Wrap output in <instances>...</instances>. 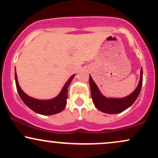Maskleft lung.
<instances>
[{"mask_svg": "<svg viewBox=\"0 0 158 158\" xmlns=\"http://www.w3.org/2000/svg\"><path fill=\"white\" fill-rule=\"evenodd\" d=\"M89 83L91 91V97L96 107L101 111L109 114H115L123 112L132 106L140 93L143 85V69L140 70V78L136 89L130 95L124 98H107L101 94L97 85L90 76Z\"/></svg>", "mask_w": 158, "mask_h": 158, "instance_id": "obj_1", "label": "left lung"}]
</instances>
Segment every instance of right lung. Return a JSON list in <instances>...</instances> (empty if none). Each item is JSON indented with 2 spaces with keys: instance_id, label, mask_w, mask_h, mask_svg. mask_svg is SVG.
Here are the masks:
<instances>
[{
  "instance_id": "1",
  "label": "right lung",
  "mask_w": 158,
  "mask_h": 158,
  "mask_svg": "<svg viewBox=\"0 0 158 158\" xmlns=\"http://www.w3.org/2000/svg\"><path fill=\"white\" fill-rule=\"evenodd\" d=\"M75 74L70 77V79L65 83L64 86L61 89L60 94L57 97L48 100H40L35 98L30 97L21 90L18 82V78L16 72H15V79L16 88H17L18 93L22 101L25 105L30 109L33 110L35 113L42 114V115H52L62 111L67 104V99H68V88L69 85L71 83L72 79H73Z\"/></svg>"
}]
</instances>
